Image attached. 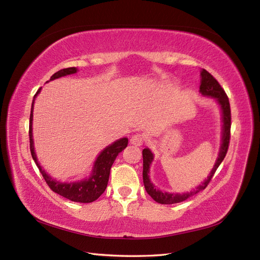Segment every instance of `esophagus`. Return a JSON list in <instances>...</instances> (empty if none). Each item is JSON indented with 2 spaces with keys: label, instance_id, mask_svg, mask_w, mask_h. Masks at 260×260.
I'll return each instance as SVG.
<instances>
[{
  "label": "esophagus",
  "instance_id": "esophagus-1",
  "mask_svg": "<svg viewBox=\"0 0 260 260\" xmlns=\"http://www.w3.org/2000/svg\"><path fill=\"white\" fill-rule=\"evenodd\" d=\"M144 142V137L141 134H135L131 137V144L135 146H141Z\"/></svg>",
  "mask_w": 260,
  "mask_h": 260
}]
</instances>
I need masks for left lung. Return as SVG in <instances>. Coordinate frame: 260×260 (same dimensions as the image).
Segmentation results:
<instances>
[{"instance_id": "1", "label": "left lung", "mask_w": 260, "mask_h": 260, "mask_svg": "<svg viewBox=\"0 0 260 260\" xmlns=\"http://www.w3.org/2000/svg\"><path fill=\"white\" fill-rule=\"evenodd\" d=\"M200 92L202 93V95L214 98L217 101V103L219 104V106H221L223 127H222V145H221V148H219L218 157L216 159L214 167H213L212 171L210 172L208 179H205V181L201 185H199L197 190L190 191V192H187V193H182V194H179V193L175 194V193H168V192H162L160 190H158L155 188V185L150 182L148 174H149V168L152 162V159H154V155H152L150 149L145 148L143 150L144 185H145L146 191H147V193L154 199L156 202L160 204H174V203L182 202V201H185L187 199H189L190 197L197 194L198 192L204 190L206 187H208L211 179L213 178V176H214L216 169L224 160L226 152H228L229 145H230V137H231V106H230L229 98L226 95V93L221 86V84L217 82V80L205 69H202L201 71V84H200Z\"/></svg>"}]
</instances>
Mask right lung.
Masks as SVG:
<instances>
[{"instance_id": "add662e5", "label": "right lung", "mask_w": 260, "mask_h": 260, "mask_svg": "<svg viewBox=\"0 0 260 260\" xmlns=\"http://www.w3.org/2000/svg\"><path fill=\"white\" fill-rule=\"evenodd\" d=\"M78 71L77 68L72 67V68H66L57 71L50 77V80H55L60 77H64L68 75H72V73H76ZM41 89L39 88L38 91L36 92V94L34 95V99H32V103H31V109H30V116H29V147H30V154L34 161L36 162L37 167L41 171V174L43 175L46 183L48 184V187L58 193L59 196H61L66 199L70 200V201L73 202H80V203H90L95 201L99 197L101 196L103 192L105 191L106 187H108V182H109V177H110V170L113 162H114L115 158L117 155L121 152L123 149L126 148V146L128 144V139L124 137L118 139V141L114 142L113 144L109 145L108 147L104 148L101 154L99 155L96 158V160L94 162V166H93V170L92 174L88 179H84V180L81 181H77V182H60L57 181L55 179H52L47 172H46L42 166L39 165L37 161V157L35 154V149H34V142H32V110H34V102H35V98L37 94L41 92Z\"/></svg>"}]
</instances>
